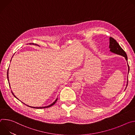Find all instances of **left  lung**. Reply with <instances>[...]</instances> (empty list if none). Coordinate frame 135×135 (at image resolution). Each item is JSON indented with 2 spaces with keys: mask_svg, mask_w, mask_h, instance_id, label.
Instances as JSON below:
<instances>
[{
  "mask_svg": "<svg viewBox=\"0 0 135 135\" xmlns=\"http://www.w3.org/2000/svg\"><path fill=\"white\" fill-rule=\"evenodd\" d=\"M109 48L110 49V51L113 53L117 54L121 56H123L125 57V59L128 62V57L125 51L121 48V47L120 46V45L118 44V43L117 42L116 40H115L112 37H109ZM128 67V74L129 72V66L128 65V63L127 64ZM128 80L127 81V86L128 85ZM127 87L126 88L125 90L126 89Z\"/></svg>",
  "mask_w": 135,
  "mask_h": 135,
  "instance_id": "obj_1",
  "label": "left lung"
}]
</instances>
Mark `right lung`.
Instances as JSON below:
<instances>
[{"mask_svg":"<svg viewBox=\"0 0 135 135\" xmlns=\"http://www.w3.org/2000/svg\"><path fill=\"white\" fill-rule=\"evenodd\" d=\"M29 44H32V45H34L35 44H31V43H30ZM35 45H36V44H35ZM7 79H8V83H9V80H8V70H7ZM9 86H10V84H9ZM11 87V86H10ZM12 94H13V95L14 96V97L16 98V99H18V98L16 97V96L14 94V93H13V92L12 91ZM57 98H56V99H55V100L53 103H52L51 104H50V105H49V106H44V107H32V106H28V105H26V104H25L24 103H23V102H22V103H23L24 104H25V105H26L27 106H29V107H31V108H47V107H51V106H53L55 103H56V102L57 101Z\"/></svg>","mask_w":135,"mask_h":135,"instance_id":"1","label":"right lung"}]
</instances>
